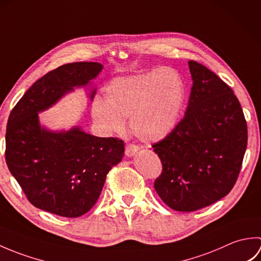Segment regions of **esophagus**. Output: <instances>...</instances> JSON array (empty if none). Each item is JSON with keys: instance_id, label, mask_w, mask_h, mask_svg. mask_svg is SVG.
I'll list each match as a JSON object with an SVG mask.
<instances>
[{"instance_id": "1", "label": "esophagus", "mask_w": 261, "mask_h": 261, "mask_svg": "<svg viewBox=\"0 0 261 261\" xmlns=\"http://www.w3.org/2000/svg\"><path fill=\"white\" fill-rule=\"evenodd\" d=\"M138 150H139L138 146L134 145V143H129V145L125 147V154L127 157H132L138 152Z\"/></svg>"}]
</instances>
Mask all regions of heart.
Segmentation results:
<instances>
[{
  "instance_id": "obj_1",
  "label": "heart",
  "mask_w": 261,
  "mask_h": 261,
  "mask_svg": "<svg viewBox=\"0 0 261 261\" xmlns=\"http://www.w3.org/2000/svg\"><path fill=\"white\" fill-rule=\"evenodd\" d=\"M105 99L92 104L94 120L109 134H120L130 116V129L143 141L164 139L175 129L185 98L177 70L162 67L115 77L104 88Z\"/></svg>"
}]
</instances>
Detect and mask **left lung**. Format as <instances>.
Masks as SVG:
<instances>
[{
	"label": "left lung",
	"mask_w": 261,
	"mask_h": 261,
	"mask_svg": "<svg viewBox=\"0 0 261 261\" xmlns=\"http://www.w3.org/2000/svg\"><path fill=\"white\" fill-rule=\"evenodd\" d=\"M193 86L184 118L153 143L163 170L154 190L169 207L192 212L233 188L245 157L248 127L232 88L204 65L190 60Z\"/></svg>",
	"instance_id": "8db88e82"
}]
</instances>
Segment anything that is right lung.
Wrapping results in <instances>:
<instances>
[{"instance_id":"add662e5","label":"right lung","mask_w":261,"mask_h":261,"mask_svg":"<svg viewBox=\"0 0 261 261\" xmlns=\"http://www.w3.org/2000/svg\"><path fill=\"white\" fill-rule=\"evenodd\" d=\"M102 68L86 62L59 66L39 79L11 111L5 160L33 206L65 218L85 214L95 205L111 168L123 157L124 142L119 138L94 137L80 127L50 132L39 125L38 112L74 86L86 85Z\"/></svg>"}]
</instances>
